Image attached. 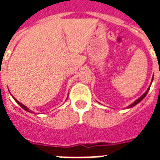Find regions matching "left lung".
<instances>
[{
  "label": "left lung",
  "instance_id": "obj_1",
  "mask_svg": "<svg viewBox=\"0 0 160 160\" xmlns=\"http://www.w3.org/2000/svg\"><path fill=\"white\" fill-rule=\"evenodd\" d=\"M152 80H153V77H152ZM151 84H152V83H151ZM150 87H151V85H150ZM149 89H150V87H148V90L146 91V92H145V93L143 94V95H141V97L139 98L138 99H136V100L134 101V103H133V104H131L130 105H128V108H132V107H134V105H136V104H137L138 103H140V102H141V101L142 100V99H143V98H144L146 97V96H147V94H148V91H149Z\"/></svg>",
  "mask_w": 160,
  "mask_h": 160
}]
</instances>
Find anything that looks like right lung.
Returning a JSON list of instances; mask_svg holds the SVG:
<instances>
[{
    "instance_id": "right-lung-1",
    "label": "right lung",
    "mask_w": 160,
    "mask_h": 160,
    "mask_svg": "<svg viewBox=\"0 0 160 160\" xmlns=\"http://www.w3.org/2000/svg\"><path fill=\"white\" fill-rule=\"evenodd\" d=\"M12 98H13V97H12ZM14 100H15L16 103H17V104H19V106H21V107H22L23 109L25 110V111H28V112H31V111H30V110H29V108L26 107V105H24V104H21V103H20V102H19V101L17 100V99H15V98H14Z\"/></svg>"
}]
</instances>
